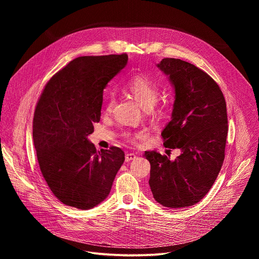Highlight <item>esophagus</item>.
<instances>
[{
	"label": "esophagus",
	"instance_id": "34e87169",
	"mask_svg": "<svg viewBox=\"0 0 259 259\" xmlns=\"http://www.w3.org/2000/svg\"><path fill=\"white\" fill-rule=\"evenodd\" d=\"M134 159H136V155L133 154V153L127 154V155L125 156V161H126V162H130V161H132V160H134Z\"/></svg>",
	"mask_w": 259,
	"mask_h": 259
}]
</instances>
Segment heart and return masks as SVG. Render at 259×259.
Segmentation results:
<instances>
[{
    "label": "heart",
    "mask_w": 259,
    "mask_h": 259,
    "mask_svg": "<svg viewBox=\"0 0 259 259\" xmlns=\"http://www.w3.org/2000/svg\"><path fill=\"white\" fill-rule=\"evenodd\" d=\"M125 90L144 109H151L152 107H154V105L158 101L160 91H161L159 84L146 75H136L130 78L125 85ZM115 102H116V98L114 94L112 93L108 94L105 97L103 112L105 114L112 113ZM124 136L128 141L135 143L139 139L143 138L145 136V133L144 132H136V133L126 132L124 133Z\"/></svg>",
    "instance_id": "b5f03b06"
}]
</instances>
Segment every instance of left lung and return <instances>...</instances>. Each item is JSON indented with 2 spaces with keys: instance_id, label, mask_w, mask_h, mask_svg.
Masks as SVG:
<instances>
[{
  "instance_id": "8db88e82",
  "label": "left lung",
  "mask_w": 259,
  "mask_h": 259,
  "mask_svg": "<svg viewBox=\"0 0 259 259\" xmlns=\"http://www.w3.org/2000/svg\"><path fill=\"white\" fill-rule=\"evenodd\" d=\"M157 66L175 93L171 121L161 135L165 147L181 154L171 161L156 151L145 152L149 183L164 207H189L210 191L223 166L229 130L226 99L208 73L190 62L164 58Z\"/></svg>"
}]
</instances>
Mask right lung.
Here are the masks:
<instances>
[{
	"label": "right lung",
	"instance_id": "1",
	"mask_svg": "<svg viewBox=\"0 0 259 259\" xmlns=\"http://www.w3.org/2000/svg\"><path fill=\"white\" fill-rule=\"evenodd\" d=\"M127 61V54L73 59L49 80L36 103V158L51 192L67 206L88 210L104 201L125 161L117 146L97 152L88 135L100 121L104 88Z\"/></svg>",
	"mask_w": 259,
	"mask_h": 259
}]
</instances>
